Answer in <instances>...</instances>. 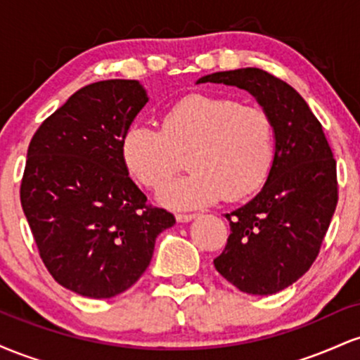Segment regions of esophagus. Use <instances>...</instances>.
I'll list each match as a JSON object with an SVG mask.
<instances>
[{"label": "esophagus", "instance_id": "obj_1", "mask_svg": "<svg viewBox=\"0 0 360 360\" xmlns=\"http://www.w3.org/2000/svg\"><path fill=\"white\" fill-rule=\"evenodd\" d=\"M194 218H196V214L194 213H179V214H176V220L179 221V223H188V221H191V220H194Z\"/></svg>", "mask_w": 360, "mask_h": 360}]
</instances>
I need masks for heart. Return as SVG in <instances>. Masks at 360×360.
Masks as SVG:
<instances>
[{"mask_svg": "<svg viewBox=\"0 0 360 360\" xmlns=\"http://www.w3.org/2000/svg\"><path fill=\"white\" fill-rule=\"evenodd\" d=\"M130 174L159 189L188 160L189 174L159 200L172 208L240 201L266 183L274 160V125L266 110L212 94H189L164 111L162 130L135 123L122 140Z\"/></svg>", "mask_w": 360, "mask_h": 360, "instance_id": "1", "label": "heart"}]
</instances>
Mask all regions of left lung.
Here are the masks:
<instances>
[{
    "mask_svg": "<svg viewBox=\"0 0 360 360\" xmlns=\"http://www.w3.org/2000/svg\"><path fill=\"white\" fill-rule=\"evenodd\" d=\"M235 86L255 98L274 125V160L260 191L226 213L230 237L213 260L229 283L267 296L296 283L315 262L337 206V162L308 103L257 68L213 72L196 84Z\"/></svg>",
    "mask_w": 360,
    "mask_h": 360,
    "instance_id": "1",
    "label": "left lung"
}]
</instances>
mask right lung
I'll use <instances>...</instances> for the list:
<instances>
[{"label": "right lung", "mask_w": 360, "mask_h": 360, "mask_svg": "<svg viewBox=\"0 0 360 360\" xmlns=\"http://www.w3.org/2000/svg\"><path fill=\"white\" fill-rule=\"evenodd\" d=\"M134 79L84 86L35 131L20 189L45 267L86 298H113L146 272L174 214L152 208L128 176L123 135L147 105Z\"/></svg>", "instance_id": "obj_1"}]
</instances>
